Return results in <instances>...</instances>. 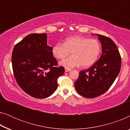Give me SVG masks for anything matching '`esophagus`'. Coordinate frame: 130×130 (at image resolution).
Instances as JSON below:
<instances>
[{
    "mask_svg": "<svg viewBox=\"0 0 130 130\" xmlns=\"http://www.w3.org/2000/svg\"><path fill=\"white\" fill-rule=\"evenodd\" d=\"M71 69H65V72H70Z\"/></svg>",
    "mask_w": 130,
    "mask_h": 130,
    "instance_id": "esophagus-1",
    "label": "esophagus"
}]
</instances>
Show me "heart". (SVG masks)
Segmentation results:
<instances>
[{
    "label": "heart",
    "instance_id": "1",
    "mask_svg": "<svg viewBox=\"0 0 130 130\" xmlns=\"http://www.w3.org/2000/svg\"><path fill=\"white\" fill-rule=\"evenodd\" d=\"M101 52V45L98 41L87 37L74 35L66 38L64 44L58 42L51 49L53 56L60 60L72 56L60 62V65L65 69H70L82 65L89 67L95 63Z\"/></svg>",
    "mask_w": 130,
    "mask_h": 130
}]
</instances>
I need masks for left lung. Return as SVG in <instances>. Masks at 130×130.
<instances>
[{"label":"left lung","instance_id":"obj_1","mask_svg":"<svg viewBox=\"0 0 130 130\" xmlns=\"http://www.w3.org/2000/svg\"><path fill=\"white\" fill-rule=\"evenodd\" d=\"M102 46V55L89 69L82 70L74 83L76 91L87 98L99 96L109 89L120 73L121 58L111 39L95 34Z\"/></svg>","mask_w":130,"mask_h":130}]
</instances>
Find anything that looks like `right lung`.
I'll return each instance as SVG.
<instances>
[{
    "label": "right lung",
    "mask_w": 130,
    "mask_h": 130,
    "mask_svg": "<svg viewBox=\"0 0 130 130\" xmlns=\"http://www.w3.org/2000/svg\"><path fill=\"white\" fill-rule=\"evenodd\" d=\"M47 45V34H32L18 42L12 51L16 80L26 93L35 98L50 96L57 88V78L64 72L55 67L57 61Z\"/></svg>",
    "instance_id": "add662e5"
}]
</instances>
